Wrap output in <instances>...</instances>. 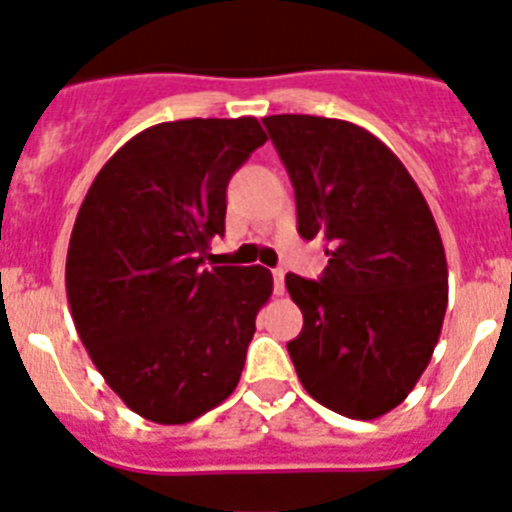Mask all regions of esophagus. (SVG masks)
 <instances>
[{
    "instance_id": "esophagus-1",
    "label": "esophagus",
    "mask_w": 512,
    "mask_h": 512,
    "mask_svg": "<svg viewBox=\"0 0 512 512\" xmlns=\"http://www.w3.org/2000/svg\"><path fill=\"white\" fill-rule=\"evenodd\" d=\"M273 283H275V293H278V296H283V290H285V273L283 270H273Z\"/></svg>"
}]
</instances>
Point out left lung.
I'll list each match as a JSON object with an SVG mask.
<instances>
[{"mask_svg": "<svg viewBox=\"0 0 512 512\" xmlns=\"http://www.w3.org/2000/svg\"><path fill=\"white\" fill-rule=\"evenodd\" d=\"M296 191L298 234L326 239L319 280L285 275L303 313L288 342L313 400L370 421L403 403L431 362L449 270L434 214L398 155L344 119H262Z\"/></svg>", "mask_w": 512, "mask_h": 512, "instance_id": "obj_1", "label": "left lung"}]
</instances>
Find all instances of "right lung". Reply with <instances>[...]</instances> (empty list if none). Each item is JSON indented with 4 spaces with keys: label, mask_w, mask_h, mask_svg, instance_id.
Segmentation results:
<instances>
[{
    "label": "right lung",
    "mask_w": 512,
    "mask_h": 512,
    "mask_svg": "<svg viewBox=\"0 0 512 512\" xmlns=\"http://www.w3.org/2000/svg\"><path fill=\"white\" fill-rule=\"evenodd\" d=\"M265 140L255 117L155 124L104 163L78 209L73 324L109 388L147 421L188 423L237 388L273 275L204 260L224 234L229 178Z\"/></svg>",
    "instance_id": "add662e5"
}]
</instances>
